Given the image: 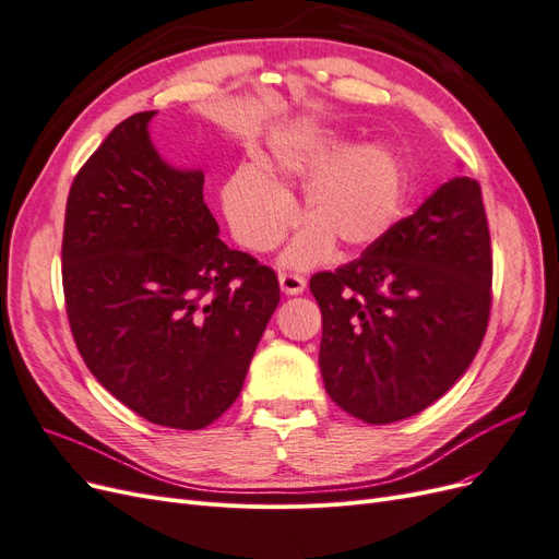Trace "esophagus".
<instances>
[{"label":"esophagus","instance_id":"1","mask_svg":"<svg viewBox=\"0 0 559 559\" xmlns=\"http://www.w3.org/2000/svg\"><path fill=\"white\" fill-rule=\"evenodd\" d=\"M280 286L286 296H298L306 289V277L298 273H280Z\"/></svg>","mask_w":559,"mask_h":559}]
</instances>
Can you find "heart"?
<instances>
[{
    "mask_svg": "<svg viewBox=\"0 0 559 559\" xmlns=\"http://www.w3.org/2000/svg\"><path fill=\"white\" fill-rule=\"evenodd\" d=\"M302 191L310 218L284 263L310 267L324 261L333 242L357 251L380 242L403 212L405 181L396 154L384 144H352L324 132H289L273 140L257 165H242L222 189L228 226L245 249H275L296 224L292 189Z\"/></svg>",
    "mask_w": 559,
    "mask_h": 559,
    "instance_id": "obj_1",
    "label": "heart"
}]
</instances>
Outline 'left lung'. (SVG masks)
Wrapping results in <instances>:
<instances>
[{
  "mask_svg": "<svg viewBox=\"0 0 559 559\" xmlns=\"http://www.w3.org/2000/svg\"><path fill=\"white\" fill-rule=\"evenodd\" d=\"M310 292L319 368L333 403L368 425L421 413L464 376L492 308L480 183L454 177Z\"/></svg>",
  "mask_w": 559,
  "mask_h": 559,
  "instance_id": "1",
  "label": "left lung"
}]
</instances>
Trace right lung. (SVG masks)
I'll return each instance as SVG.
<instances>
[{"label": "right lung", "mask_w": 559, "mask_h": 559, "mask_svg": "<svg viewBox=\"0 0 559 559\" xmlns=\"http://www.w3.org/2000/svg\"><path fill=\"white\" fill-rule=\"evenodd\" d=\"M154 114L118 123L74 177L62 289L97 382L154 425L195 431L240 396L280 282L218 240L205 175L158 156Z\"/></svg>", "instance_id": "obj_1"}]
</instances>
